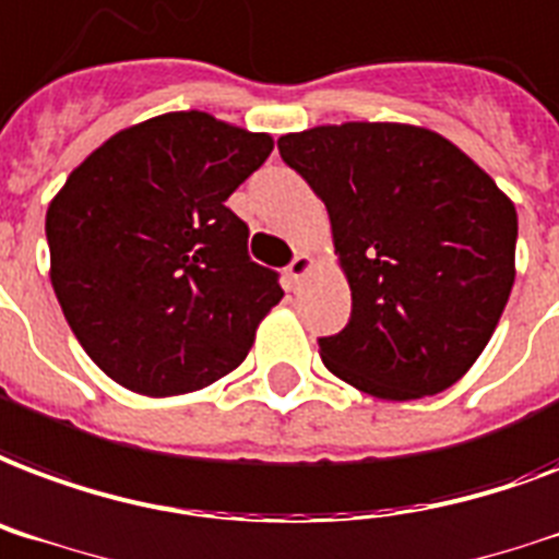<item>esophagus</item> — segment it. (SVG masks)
Here are the masks:
<instances>
[{
    "instance_id": "obj_1",
    "label": "esophagus",
    "mask_w": 559,
    "mask_h": 559,
    "mask_svg": "<svg viewBox=\"0 0 559 559\" xmlns=\"http://www.w3.org/2000/svg\"><path fill=\"white\" fill-rule=\"evenodd\" d=\"M310 266H313V261H310V254H305V251H298L296 258L289 261L287 278L293 281V284H298V281H301V278H305V275H308Z\"/></svg>"
}]
</instances>
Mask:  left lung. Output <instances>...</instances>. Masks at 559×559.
<instances>
[{
    "label": "left lung",
    "mask_w": 559,
    "mask_h": 559,
    "mask_svg": "<svg viewBox=\"0 0 559 559\" xmlns=\"http://www.w3.org/2000/svg\"><path fill=\"white\" fill-rule=\"evenodd\" d=\"M278 152L325 202L352 317L322 364L386 402L449 390L487 348L516 278V207L428 128L343 122Z\"/></svg>",
    "instance_id": "1"
}]
</instances>
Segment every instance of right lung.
Returning <instances> with one entry per match:
<instances>
[{
    "label": "right lung",
    "instance_id": "1",
    "mask_svg": "<svg viewBox=\"0 0 559 559\" xmlns=\"http://www.w3.org/2000/svg\"><path fill=\"white\" fill-rule=\"evenodd\" d=\"M270 134L202 110L102 143L46 213L52 287L81 348L143 395L202 390L246 360L284 296L249 258L228 195L270 157Z\"/></svg>",
    "mask_w": 559,
    "mask_h": 559
}]
</instances>
